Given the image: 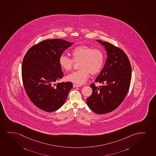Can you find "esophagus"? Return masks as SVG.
Returning a JSON list of instances; mask_svg holds the SVG:
<instances>
[{"label":"esophagus","mask_w":156,"mask_h":156,"mask_svg":"<svg viewBox=\"0 0 156 156\" xmlns=\"http://www.w3.org/2000/svg\"><path fill=\"white\" fill-rule=\"evenodd\" d=\"M81 85H77V84H75L74 83L73 85V88H76V87H81Z\"/></svg>","instance_id":"obj_1"}]
</instances>
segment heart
Listing matches in <instances>:
<instances>
[{"instance_id":"1","label":"heart","mask_w":156,"mask_h":156,"mask_svg":"<svg viewBox=\"0 0 156 156\" xmlns=\"http://www.w3.org/2000/svg\"><path fill=\"white\" fill-rule=\"evenodd\" d=\"M71 55L73 59L64 55L59 58V63L61 69L70 71L74 62H78L79 70L74 71L66 77L68 81L81 84L87 81L90 73L94 75L99 73L103 66L105 56L103 51L99 49L81 45L72 50Z\"/></svg>"}]
</instances>
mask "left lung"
Returning a JSON list of instances; mask_svg holds the SVG:
<instances>
[{
    "label": "left lung",
    "mask_w": 156,
    "mask_h": 156,
    "mask_svg": "<svg viewBox=\"0 0 156 156\" xmlns=\"http://www.w3.org/2000/svg\"><path fill=\"white\" fill-rule=\"evenodd\" d=\"M105 47L107 58L96 83H92L93 93L87 99V105L95 113H108L117 108L125 99L131 79V66L127 55L110 43L97 40Z\"/></svg>",
    "instance_id": "8db88e82"
}]
</instances>
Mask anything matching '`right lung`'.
Returning a JSON list of instances; mask_svg holds the SVG:
<instances>
[{"label": "right lung", "instance_id": "1", "mask_svg": "<svg viewBox=\"0 0 156 156\" xmlns=\"http://www.w3.org/2000/svg\"><path fill=\"white\" fill-rule=\"evenodd\" d=\"M73 42L62 39L42 41L25 55L22 67V80L30 101L40 109L52 112L65 103L71 82L55 84L63 77L59 58Z\"/></svg>", "mask_w": 156, "mask_h": 156}]
</instances>
